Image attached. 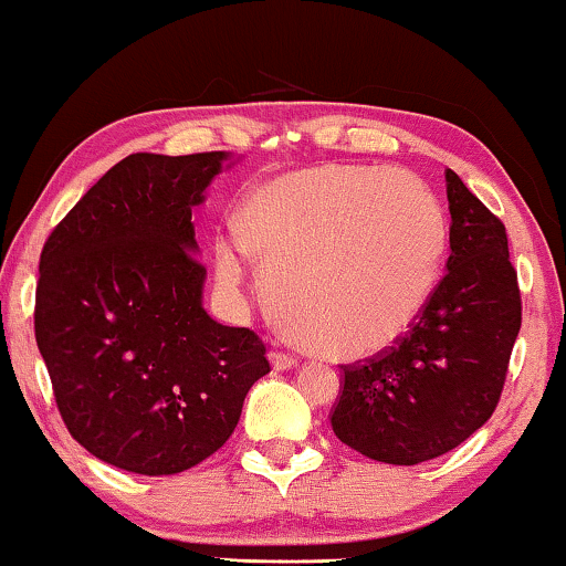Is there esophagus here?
Masks as SVG:
<instances>
[{
  "label": "esophagus",
  "mask_w": 566,
  "mask_h": 566,
  "mask_svg": "<svg viewBox=\"0 0 566 566\" xmlns=\"http://www.w3.org/2000/svg\"><path fill=\"white\" fill-rule=\"evenodd\" d=\"M269 361H272L276 371H290V369H294V366H297V359H294V356L282 354V352H274L272 356H269Z\"/></svg>",
  "instance_id": "obj_1"
}]
</instances>
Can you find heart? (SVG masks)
I'll use <instances>...</instances> for the list:
<instances>
[{"mask_svg":"<svg viewBox=\"0 0 566 566\" xmlns=\"http://www.w3.org/2000/svg\"><path fill=\"white\" fill-rule=\"evenodd\" d=\"M446 218L423 181L369 166H317L274 177L245 197L238 235L214 241L228 292L269 272L286 325L317 352L366 359L408 336L441 280Z\"/></svg>","mask_w":566,"mask_h":566,"instance_id":"obj_1","label":"heart"}]
</instances>
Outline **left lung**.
I'll return each instance as SVG.
<instances>
[{"label":"left lung","instance_id":"8db88e82","mask_svg":"<svg viewBox=\"0 0 566 566\" xmlns=\"http://www.w3.org/2000/svg\"><path fill=\"white\" fill-rule=\"evenodd\" d=\"M446 276L408 336L364 366H344L333 433L364 457L412 467L488 423L521 331L518 276L505 226L446 169Z\"/></svg>","mask_w":566,"mask_h":566}]
</instances>
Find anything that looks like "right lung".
<instances>
[{"label": "right lung", "mask_w": 566, "mask_h": 566, "mask_svg": "<svg viewBox=\"0 0 566 566\" xmlns=\"http://www.w3.org/2000/svg\"><path fill=\"white\" fill-rule=\"evenodd\" d=\"M226 150L133 154L115 164L41 253L35 340L69 433L135 474H177L230 439L264 374L249 328L207 315L192 210Z\"/></svg>", "instance_id": "1"}]
</instances>
